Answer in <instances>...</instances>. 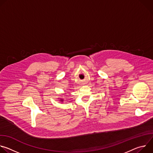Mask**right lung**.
<instances>
[{
  "mask_svg": "<svg viewBox=\"0 0 153 153\" xmlns=\"http://www.w3.org/2000/svg\"><path fill=\"white\" fill-rule=\"evenodd\" d=\"M60 101H61V102H63V99H60Z\"/></svg>",
  "mask_w": 153,
  "mask_h": 153,
  "instance_id": "right-lung-1",
  "label": "right lung"
}]
</instances>
